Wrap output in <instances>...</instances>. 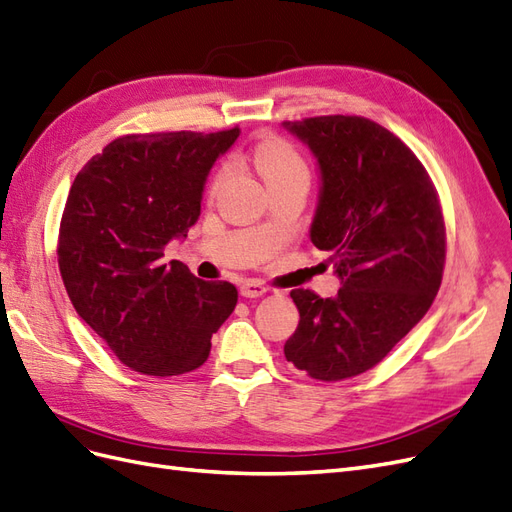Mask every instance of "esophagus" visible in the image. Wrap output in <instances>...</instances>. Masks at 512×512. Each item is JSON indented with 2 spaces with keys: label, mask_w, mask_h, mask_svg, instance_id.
<instances>
[{
  "label": "esophagus",
  "mask_w": 512,
  "mask_h": 512,
  "mask_svg": "<svg viewBox=\"0 0 512 512\" xmlns=\"http://www.w3.org/2000/svg\"><path fill=\"white\" fill-rule=\"evenodd\" d=\"M239 292H241V297H245V299H258V297H262V294L267 292V286L262 284V282L250 280V282H243L241 284Z\"/></svg>",
  "instance_id": "obj_1"
}]
</instances>
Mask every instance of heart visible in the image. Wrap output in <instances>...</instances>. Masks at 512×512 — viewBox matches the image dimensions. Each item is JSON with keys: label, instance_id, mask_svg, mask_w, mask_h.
Wrapping results in <instances>:
<instances>
[{"label": "heart", "instance_id": "obj_1", "mask_svg": "<svg viewBox=\"0 0 512 512\" xmlns=\"http://www.w3.org/2000/svg\"><path fill=\"white\" fill-rule=\"evenodd\" d=\"M252 162L258 170V175L269 185V190L286 183L309 185V166L305 158L301 156L297 147L284 141L280 136H271L265 138V141H260L252 151ZM230 173V162H222L213 170V175L209 179V196H215L222 190V185L228 181Z\"/></svg>", "mask_w": 512, "mask_h": 512}]
</instances>
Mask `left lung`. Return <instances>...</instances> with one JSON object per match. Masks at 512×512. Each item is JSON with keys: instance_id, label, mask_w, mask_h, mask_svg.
Here are the masks:
<instances>
[{"instance_id": "obj_1", "label": "left lung", "mask_w": 512, "mask_h": 512, "mask_svg": "<svg viewBox=\"0 0 512 512\" xmlns=\"http://www.w3.org/2000/svg\"><path fill=\"white\" fill-rule=\"evenodd\" d=\"M320 166L309 237L342 288L333 299L297 288L299 327L286 359L314 380L337 382L378 365L421 320L440 290L446 228L425 166L380 123L356 115L284 121Z\"/></svg>"}]
</instances>
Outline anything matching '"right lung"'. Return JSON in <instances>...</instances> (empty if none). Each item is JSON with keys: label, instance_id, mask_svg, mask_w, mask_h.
Returning <instances> with one entry per match:
<instances>
[{"label": "right lung", "instance_id": "add662e5", "mask_svg": "<svg viewBox=\"0 0 512 512\" xmlns=\"http://www.w3.org/2000/svg\"><path fill=\"white\" fill-rule=\"evenodd\" d=\"M237 136L239 128L126 134L72 183L57 241L61 280L76 314L141 374L203 365L237 305L232 284L162 260L166 243L196 224L209 170Z\"/></svg>", "mask_w": 512, "mask_h": 512}]
</instances>
